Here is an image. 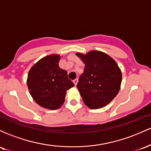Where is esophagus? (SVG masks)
<instances>
[{
  "mask_svg": "<svg viewBox=\"0 0 151 151\" xmlns=\"http://www.w3.org/2000/svg\"><path fill=\"white\" fill-rule=\"evenodd\" d=\"M78 78H76L75 80L73 81V83H74V84H75V86H77V84H78Z\"/></svg>",
  "mask_w": 151,
  "mask_h": 151,
  "instance_id": "34e87169",
  "label": "esophagus"
}]
</instances>
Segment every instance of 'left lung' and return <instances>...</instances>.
Returning a JSON list of instances; mask_svg holds the SVG:
<instances>
[{
  "mask_svg": "<svg viewBox=\"0 0 151 151\" xmlns=\"http://www.w3.org/2000/svg\"><path fill=\"white\" fill-rule=\"evenodd\" d=\"M85 64L77 88L85 104L91 109L108 105L119 92L122 81L118 64L106 53L92 50L76 53Z\"/></svg>",
  "mask_w": 151,
  "mask_h": 151,
  "instance_id": "1",
  "label": "left lung"
}]
</instances>
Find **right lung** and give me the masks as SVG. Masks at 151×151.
Here are the masks:
<instances>
[{
    "label": "right lung",
    "mask_w": 151,
    "mask_h": 151,
    "mask_svg": "<svg viewBox=\"0 0 151 151\" xmlns=\"http://www.w3.org/2000/svg\"><path fill=\"white\" fill-rule=\"evenodd\" d=\"M60 56L56 54L40 59L28 72L27 85L30 94L39 106L56 110L65 101L67 90L74 83L68 78L67 71L58 65Z\"/></svg>",
    "instance_id": "add662e5"
}]
</instances>
